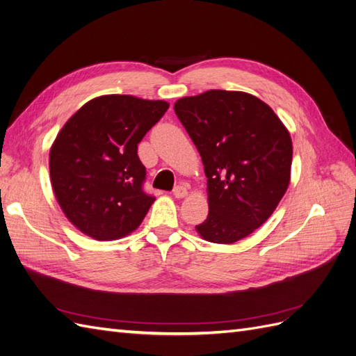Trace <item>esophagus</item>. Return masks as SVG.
Listing matches in <instances>:
<instances>
[{"label":"esophagus","instance_id":"1","mask_svg":"<svg viewBox=\"0 0 356 356\" xmlns=\"http://www.w3.org/2000/svg\"><path fill=\"white\" fill-rule=\"evenodd\" d=\"M187 187L186 186H177L175 188H174V196L177 197V199H182V197H186L187 196Z\"/></svg>","mask_w":356,"mask_h":356}]
</instances>
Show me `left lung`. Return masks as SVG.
<instances>
[{
  "label": "left lung",
  "instance_id": "obj_1",
  "mask_svg": "<svg viewBox=\"0 0 356 356\" xmlns=\"http://www.w3.org/2000/svg\"><path fill=\"white\" fill-rule=\"evenodd\" d=\"M174 110L208 178L209 213L197 233L213 243L246 238L270 217L289 186L288 129L266 102L245 92L186 96Z\"/></svg>",
  "mask_w": 356,
  "mask_h": 356
}]
</instances>
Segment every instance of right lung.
Wrapping results in <instances>:
<instances>
[{
    "instance_id": "1",
    "label": "right lung",
    "mask_w": 356,
    "mask_h": 356,
    "mask_svg": "<svg viewBox=\"0 0 356 356\" xmlns=\"http://www.w3.org/2000/svg\"><path fill=\"white\" fill-rule=\"evenodd\" d=\"M169 108L165 101L104 95L63 124L50 148L53 193L65 217L96 241L135 232L156 200L143 190L138 144Z\"/></svg>"
}]
</instances>
